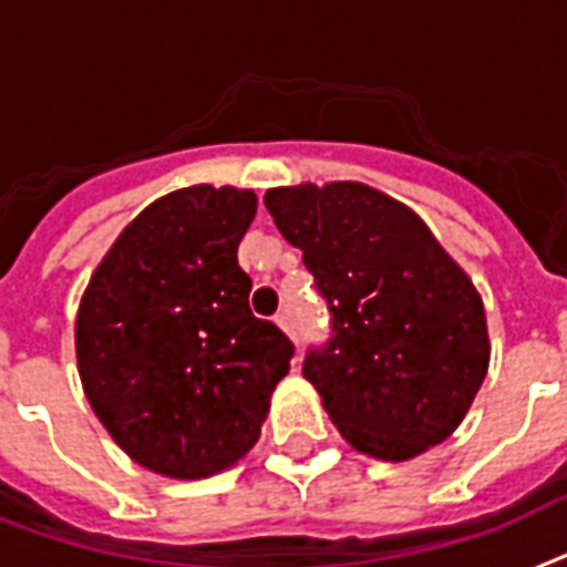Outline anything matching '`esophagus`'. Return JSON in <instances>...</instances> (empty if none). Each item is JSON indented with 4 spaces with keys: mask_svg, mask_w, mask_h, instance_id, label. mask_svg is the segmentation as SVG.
<instances>
[{
    "mask_svg": "<svg viewBox=\"0 0 567 567\" xmlns=\"http://www.w3.org/2000/svg\"><path fill=\"white\" fill-rule=\"evenodd\" d=\"M275 321H278V327L280 330H284V333H289L295 339V333H292V318H289V312H280L278 318H275Z\"/></svg>",
    "mask_w": 567,
    "mask_h": 567,
    "instance_id": "34e87169",
    "label": "esophagus"
}]
</instances>
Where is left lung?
I'll use <instances>...</instances> for the list:
<instances>
[{
	"label": "left lung",
	"mask_w": 567,
	"mask_h": 567,
	"mask_svg": "<svg viewBox=\"0 0 567 567\" xmlns=\"http://www.w3.org/2000/svg\"><path fill=\"white\" fill-rule=\"evenodd\" d=\"M264 203L330 307L333 336L303 377L341 437L379 461L446 441L489 368L470 275L409 205L362 182L272 188Z\"/></svg>",
	"instance_id": "8db88e82"
}]
</instances>
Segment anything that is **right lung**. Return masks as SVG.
<instances>
[{
    "label": "right lung",
    "instance_id": "1",
    "mask_svg": "<svg viewBox=\"0 0 567 567\" xmlns=\"http://www.w3.org/2000/svg\"><path fill=\"white\" fill-rule=\"evenodd\" d=\"M255 190H173L118 234L74 321L83 391L112 441L167 478H208L260 437L292 341L249 310L237 246Z\"/></svg>",
    "mask_w": 567,
    "mask_h": 567
}]
</instances>
